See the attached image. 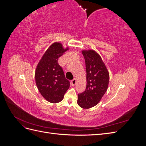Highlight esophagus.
<instances>
[{
  "label": "esophagus",
  "instance_id": "obj_1",
  "mask_svg": "<svg viewBox=\"0 0 146 146\" xmlns=\"http://www.w3.org/2000/svg\"><path fill=\"white\" fill-rule=\"evenodd\" d=\"M76 82H77L76 78H74L73 80L71 81V85L72 86H75V85H76Z\"/></svg>",
  "mask_w": 146,
  "mask_h": 146
}]
</instances>
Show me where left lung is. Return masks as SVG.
Instances as JSON below:
<instances>
[{
  "label": "left lung",
  "mask_w": 146,
  "mask_h": 146,
  "mask_svg": "<svg viewBox=\"0 0 146 146\" xmlns=\"http://www.w3.org/2000/svg\"><path fill=\"white\" fill-rule=\"evenodd\" d=\"M85 60L86 88L78 94L77 104L84 109L93 107L100 101L107 90L109 73L100 56L93 50H82Z\"/></svg>",
  "instance_id": "obj_1"
}]
</instances>
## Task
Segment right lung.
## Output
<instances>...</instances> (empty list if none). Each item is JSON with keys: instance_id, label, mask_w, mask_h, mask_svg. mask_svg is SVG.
<instances>
[{"instance_id": "1", "label": "right lung", "mask_w": 146, "mask_h": 146, "mask_svg": "<svg viewBox=\"0 0 146 146\" xmlns=\"http://www.w3.org/2000/svg\"><path fill=\"white\" fill-rule=\"evenodd\" d=\"M69 49L62 44L54 42L47 48L38 63L35 70V81L42 97L50 103L62 100L69 89L70 82L66 78L58 60Z\"/></svg>"}]
</instances>
